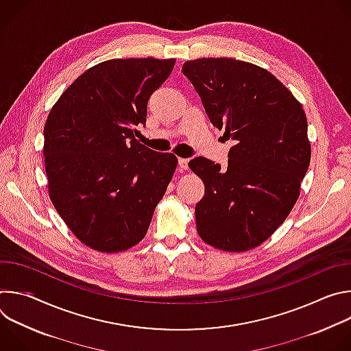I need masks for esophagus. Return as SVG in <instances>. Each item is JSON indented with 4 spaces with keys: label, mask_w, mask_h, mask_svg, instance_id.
Returning <instances> with one entry per match:
<instances>
[{
    "label": "esophagus",
    "mask_w": 351,
    "mask_h": 351,
    "mask_svg": "<svg viewBox=\"0 0 351 351\" xmlns=\"http://www.w3.org/2000/svg\"><path fill=\"white\" fill-rule=\"evenodd\" d=\"M187 164H189V160H187V158H179V168H180L182 171H186V169L189 168Z\"/></svg>",
    "instance_id": "34e87169"
}]
</instances>
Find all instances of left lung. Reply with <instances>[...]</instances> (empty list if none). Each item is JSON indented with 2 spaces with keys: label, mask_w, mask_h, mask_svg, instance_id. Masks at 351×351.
<instances>
[{
  "label": "left lung",
  "mask_w": 351,
  "mask_h": 351,
  "mask_svg": "<svg viewBox=\"0 0 351 351\" xmlns=\"http://www.w3.org/2000/svg\"><path fill=\"white\" fill-rule=\"evenodd\" d=\"M183 75L211 123L236 141L228 168L204 157L189 162L206 193L195 206L197 232L229 253L252 250L285 222L311 160L304 110L271 72L233 58L186 61Z\"/></svg>",
  "instance_id": "8db88e82"
}]
</instances>
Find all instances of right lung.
I'll return each mask as SVG.
<instances>
[{"instance_id": "obj_1", "label": "right lung", "mask_w": 351, "mask_h": 351, "mask_svg": "<svg viewBox=\"0 0 351 351\" xmlns=\"http://www.w3.org/2000/svg\"><path fill=\"white\" fill-rule=\"evenodd\" d=\"M176 60H108L83 72L44 126L48 194L71 232L99 253H121L147 233L178 158L134 138L147 103Z\"/></svg>"}]
</instances>
